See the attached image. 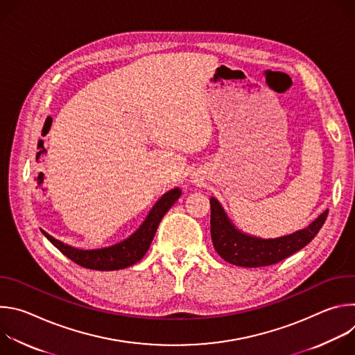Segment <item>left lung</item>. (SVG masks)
<instances>
[{
	"instance_id": "8db88e82",
	"label": "left lung",
	"mask_w": 355,
	"mask_h": 355,
	"mask_svg": "<svg viewBox=\"0 0 355 355\" xmlns=\"http://www.w3.org/2000/svg\"><path fill=\"white\" fill-rule=\"evenodd\" d=\"M211 236L218 254L227 263L245 268L277 264L309 244L322 229L329 211L320 214L312 223L291 234L263 239L239 230L220 202L211 196Z\"/></svg>"
}]
</instances>
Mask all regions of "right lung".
<instances>
[{"label": "right lung", "mask_w": 355, "mask_h": 355, "mask_svg": "<svg viewBox=\"0 0 355 355\" xmlns=\"http://www.w3.org/2000/svg\"><path fill=\"white\" fill-rule=\"evenodd\" d=\"M181 196L180 188H173L167 191L151 208L143 223L136 229L128 239L103 248H77L69 245L53 236H50L44 230L42 233L47 237L56 248H59L66 257H69L76 264L98 271H114L128 268L143 259L147 252L151 240H153L157 227L163 216L175 204V200Z\"/></svg>", "instance_id": "1"}]
</instances>
